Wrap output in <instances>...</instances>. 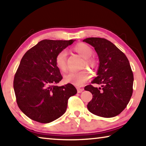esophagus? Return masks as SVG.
Segmentation results:
<instances>
[{
  "mask_svg": "<svg viewBox=\"0 0 146 146\" xmlns=\"http://www.w3.org/2000/svg\"><path fill=\"white\" fill-rule=\"evenodd\" d=\"M76 89H77V92H78V93H82V91H83V90H84L83 88H77Z\"/></svg>",
  "mask_w": 146,
  "mask_h": 146,
  "instance_id": "esophagus-1",
  "label": "esophagus"
}]
</instances>
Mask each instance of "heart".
Returning <instances> with one entry per match:
<instances>
[{
  "label": "heart",
  "instance_id": "obj_1",
  "mask_svg": "<svg viewBox=\"0 0 146 146\" xmlns=\"http://www.w3.org/2000/svg\"><path fill=\"white\" fill-rule=\"evenodd\" d=\"M73 50L78 53L84 58V65L93 66L95 64V60L91 57L93 55V50L87 44L78 43L73 47ZM67 52L66 50H62L56 56L55 63L58 68L62 72L67 70ZM90 78V74L86 70L78 71H72L64 76V80L68 83H71L77 86H82Z\"/></svg>",
  "mask_w": 146,
  "mask_h": 146
}]
</instances>
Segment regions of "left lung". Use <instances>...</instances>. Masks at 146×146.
I'll list each match as a JSON object with an SVG mask.
<instances>
[{"label":"left lung","mask_w":146,"mask_h":146,"mask_svg":"<svg viewBox=\"0 0 146 146\" xmlns=\"http://www.w3.org/2000/svg\"><path fill=\"white\" fill-rule=\"evenodd\" d=\"M95 48L99 58L97 76L86 86L92 93L87 106L93 114L105 118L114 117L126 108L132 96L133 74L127 56L115 44L106 38L91 37L83 40Z\"/></svg>","instance_id":"8db88e82"}]
</instances>
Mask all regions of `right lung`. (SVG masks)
I'll return each mask as SVG.
<instances>
[{
  "instance_id": "1",
  "label": "right lung",
  "mask_w": 146,
  "mask_h": 146,
  "mask_svg": "<svg viewBox=\"0 0 146 146\" xmlns=\"http://www.w3.org/2000/svg\"><path fill=\"white\" fill-rule=\"evenodd\" d=\"M74 41L41 40L22 58L13 88L19 108L31 120L46 123L57 119L66 112L70 97L77 93L71 84L56 86L62 76L56 56Z\"/></svg>"
}]
</instances>
